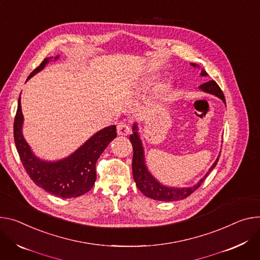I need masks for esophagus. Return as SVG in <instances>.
Instances as JSON below:
<instances>
[{
    "instance_id": "obj_1",
    "label": "esophagus",
    "mask_w": 260,
    "mask_h": 260,
    "mask_svg": "<svg viewBox=\"0 0 260 260\" xmlns=\"http://www.w3.org/2000/svg\"><path fill=\"white\" fill-rule=\"evenodd\" d=\"M117 133L119 136H127L131 133V127L125 122H119L117 125Z\"/></svg>"
}]
</instances>
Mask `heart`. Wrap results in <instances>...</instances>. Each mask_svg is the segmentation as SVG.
Returning a JSON list of instances; mask_svg holds the SVG:
<instances>
[{
	"label": "heart",
	"mask_w": 260,
	"mask_h": 260,
	"mask_svg": "<svg viewBox=\"0 0 260 260\" xmlns=\"http://www.w3.org/2000/svg\"><path fill=\"white\" fill-rule=\"evenodd\" d=\"M169 89H170V87H169V85H168L167 83L161 84V85L158 87V90H157V94H158L159 96H164V95H166V94L169 92Z\"/></svg>",
	"instance_id": "heart-1"
}]
</instances>
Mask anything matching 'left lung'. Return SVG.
Here are the masks:
<instances>
[{"mask_svg":"<svg viewBox=\"0 0 260 260\" xmlns=\"http://www.w3.org/2000/svg\"><path fill=\"white\" fill-rule=\"evenodd\" d=\"M193 67H198L199 65L195 63H191ZM201 77H207V73L202 68L201 69ZM199 89L203 92L212 94L217 98H219L225 105V98L224 94L221 90V88L218 86V84L215 81H208L201 86H199ZM139 127L138 123L135 122L133 125V134L129 136V140L133 144L134 148V154H133V176L135 179V182L138 186L139 190L142 192L146 197L151 198L153 200H159V201H176V200H182L186 197L190 196L192 193H194L197 188L201 185V183L205 180L209 172L216 167V165L219 160L220 154L218 155L215 162L211 165V167L207 171V173L194 185L192 186H185V187H175V186H169L160 183L148 170L146 160H145V153H144V147L141 141L140 135H139Z\"/></svg>","mask_w":260,"mask_h":260,"instance_id":"obj_1","label":"left lung"}]
</instances>
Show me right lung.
Segmentation results:
<instances>
[{"label": "right lung", "mask_w": 260, "mask_h": 260, "mask_svg": "<svg viewBox=\"0 0 260 260\" xmlns=\"http://www.w3.org/2000/svg\"><path fill=\"white\" fill-rule=\"evenodd\" d=\"M59 56L54 58L58 60ZM53 57L45 58L28 77L29 81L45 67ZM23 115L20 96L14 119V142L30 178L45 192L61 198H75L89 192L96 180L95 164L110 142L117 137L116 125L107 126L91 136L68 156L58 160H45L32 151L22 135Z\"/></svg>", "instance_id": "right-lung-1"}]
</instances>
